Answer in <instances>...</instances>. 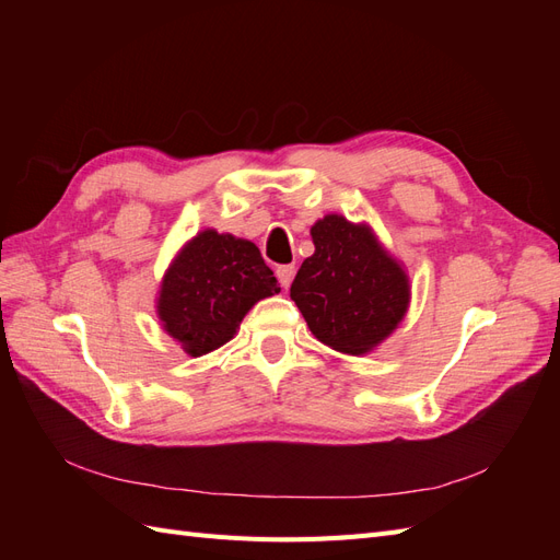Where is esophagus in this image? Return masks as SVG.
Wrapping results in <instances>:
<instances>
[{
	"instance_id": "obj_1",
	"label": "esophagus",
	"mask_w": 560,
	"mask_h": 560,
	"mask_svg": "<svg viewBox=\"0 0 560 560\" xmlns=\"http://www.w3.org/2000/svg\"><path fill=\"white\" fill-rule=\"evenodd\" d=\"M294 273H296V268L294 266H278V270H276V276H278V280H280V284L284 287H290L292 284V280H294Z\"/></svg>"
}]
</instances>
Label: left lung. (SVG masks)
Wrapping results in <instances>:
<instances>
[{
    "label": "left lung",
    "mask_w": 560,
    "mask_h": 560,
    "mask_svg": "<svg viewBox=\"0 0 560 560\" xmlns=\"http://www.w3.org/2000/svg\"><path fill=\"white\" fill-rule=\"evenodd\" d=\"M315 254L301 264L290 296L317 341L364 354L397 329L409 308V276L366 224L341 214L311 229Z\"/></svg>",
    "instance_id": "1"
}]
</instances>
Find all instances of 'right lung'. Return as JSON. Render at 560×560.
I'll use <instances>...</instances> for the list:
<instances>
[{"mask_svg": "<svg viewBox=\"0 0 560 560\" xmlns=\"http://www.w3.org/2000/svg\"><path fill=\"white\" fill-rule=\"evenodd\" d=\"M278 292L257 245L206 229L165 270L156 313L184 352L200 358L229 343L254 303Z\"/></svg>", "mask_w": 560, "mask_h": 560, "instance_id": "add662e5", "label": "right lung"}]
</instances>
